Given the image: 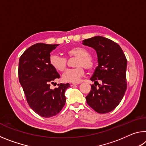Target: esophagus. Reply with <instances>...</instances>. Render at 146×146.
<instances>
[{
	"mask_svg": "<svg viewBox=\"0 0 146 146\" xmlns=\"http://www.w3.org/2000/svg\"><path fill=\"white\" fill-rule=\"evenodd\" d=\"M80 82H73L72 83V86H75V85H78L80 84Z\"/></svg>",
	"mask_w": 146,
	"mask_h": 146,
	"instance_id": "34e87169",
	"label": "esophagus"
}]
</instances>
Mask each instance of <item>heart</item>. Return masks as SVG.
Masks as SVG:
<instances>
[{
	"mask_svg": "<svg viewBox=\"0 0 146 146\" xmlns=\"http://www.w3.org/2000/svg\"><path fill=\"white\" fill-rule=\"evenodd\" d=\"M68 58L76 57L74 66L76 68L68 69L63 73L62 79L66 82H77L84 74V70H91L94 66V60L87 49L83 47L76 46L66 51ZM49 62L50 65L58 71H62L67 65V59L56 53H51Z\"/></svg>",
	"mask_w": 146,
	"mask_h": 146,
	"instance_id": "b5f03b06",
	"label": "heart"
}]
</instances>
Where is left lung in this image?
<instances>
[{"label": "left lung", "mask_w": 146, "mask_h": 146, "mask_svg": "<svg viewBox=\"0 0 146 146\" xmlns=\"http://www.w3.org/2000/svg\"><path fill=\"white\" fill-rule=\"evenodd\" d=\"M82 44L95 49L98 57V66L90 78L95 85H91L86 102L98 113L111 111L119 104L126 91V57L117 43L103 36L85 39ZM98 80L102 85L98 84Z\"/></svg>", "instance_id": "8db88e82"}]
</instances>
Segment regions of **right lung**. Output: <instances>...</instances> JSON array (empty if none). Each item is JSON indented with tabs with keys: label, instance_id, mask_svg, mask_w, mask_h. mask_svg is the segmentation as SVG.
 <instances>
[{
	"label": "right lung",
	"instance_id": "1",
	"mask_svg": "<svg viewBox=\"0 0 146 146\" xmlns=\"http://www.w3.org/2000/svg\"><path fill=\"white\" fill-rule=\"evenodd\" d=\"M58 44L37 43L28 48L21 56L19 62V82L23 88L27 102L36 114L42 117H53L65 105L66 90L70 84H60L51 90V84L60 75L50 65V53Z\"/></svg>",
	"mask_w": 146,
	"mask_h": 146
}]
</instances>
